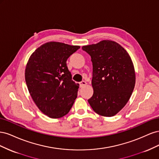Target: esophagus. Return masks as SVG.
<instances>
[{
	"label": "esophagus",
	"instance_id": "obj_1",
	"mask_svg": "<svg viewBox=\"0 0 159 159\" xmlns=\"http://www.w3.org/2000/svg\"><path fill=\"white\" fill-rule=\"evenodd\" d=\"M86 84H87V83H86L85 81H81V82L80 83V87H81V88L84 87V86H85Z\"/></svg>",
	"mask_w": 159,
	"mask_h": 159
}]
</instances>
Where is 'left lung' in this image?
I'll return each instance as SVG.
<instances>
[{
    "mask_svg": "<svg viewBox=\"0 0 159 159\" xmlns=\"http://www.w3.org/2000/svg\"><path fill=\"white\" fill-rule=\"evenodd\" d=\"M82 50L91 56L93 65V94L88 102L98 114L114 116L128 102L135 85L131 57L121 45L111 40L84 46Z\"/></svg>",
    "mask_w": 159,
    "mask_h": 159,
    "instance_id": "1",
    "label": "left lung"
}]
</instances>
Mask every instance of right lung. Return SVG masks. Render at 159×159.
Returning <instances> with one entry per match:
<instances>
[{
  "mask_svg": "<svg viewBox=\"0 0 159 159\" xmlns=\"http://www.w3.org/2000/svg\"><path fill=\"white\" fill-rule=\"evenodd\" d=\"M80 47L50 42L31 55L25 80L31 97L41 111L50 118L68 114L78 96L79 84L71 80L66 61Z\"/></svg>",
  "mask_w": 159,
  "mask_h": 159,
  "instance_id": "1",
  "label": "right lung"
}]
</instances>
